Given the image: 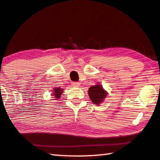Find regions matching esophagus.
<instances>
[{"label": "esophagus", "mask_w": 160, "mask_h": 160, "mask_svg": "<svg viewBox=\"0 0 160 160\" xmlns=\"http://www.w3.org/2000/svg\"><path fill=\"white\" fill-rule=\"evenodd\" d=\"M72 85L74 86V87H79L80 86V82H72Z\"/></svg>", "instance_id": "esophagus-1"}]
</instances>
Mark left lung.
<instances>
[{"label":"left lung","mask_w":160,"mask_h":160,"mask_svg":"<svg viewBox=\"0 0 160 160\" xmlns=\"http://www.w3.org/2000/svg\"><path fill=\"white\" fill-rule=\"evenodd\" d=\"M88 95L91 101H92L95 105H98L102 102L104 98H105L107 92L103 90L102 86L97 85L91 86L88 90Z\"/></svg>","instance_id":"obj_1"}]
</instances>
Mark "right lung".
<instances>
[{"label": "right lung", "mask_w": 160, "mask_h": 160, "mask_svg": "<svg viewBox=\"0 0 160 160\" xmlns=\"http://www.w3.org/2000/svg\"><path fill=\"white\" fill-rule=\"evenodd\" d=\"M52 95L53 96H55V98L56 100H59V98L61 96L62 93V90L60 88H54V90L52 91Z\"/></svg>", "instance_id": "right-lung-1"}]
</instances>
